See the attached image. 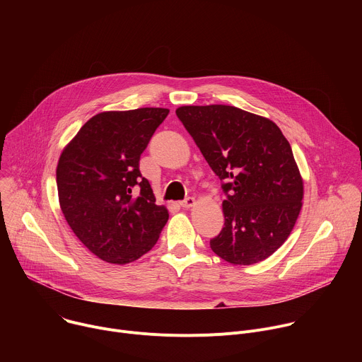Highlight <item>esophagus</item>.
Here are the masks:
<instances>
[{"mask_svg":"<svg viewBox=\"0 0 362 362\" xmlns=\"http://www.w3.org/2000/svg\"><path fill=\"white\" fill-rule=\"evenodd\" d=\"M194 203H196V200H194L193 197H187V199H185L183 202H180L179 204H180V208L189 209V208H192V206H194Z\"/></svg>","mask_w":362,"mask_h":362,"instance_id":"esophagus-1","label":"esophagus"}]
</instances>
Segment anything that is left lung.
Returning <instances> with one entry per match:
<instances>
[{
  "instance_id": "obj_1",
  "label": "left lung",
  "mask_w": 362,
  "mask_h": 362,
  "mask_svg": "<svg viewBox=\"0 0 362 362\" xmlns=\"http://www.w3.org/2000/svg\"><path fill=\"white\" fill-rule=\"evenodd\" d=\"M176 115L226 194L225 226L211 239L212 250L233 265L267 259L302 208L303 182L289 141L269 119L233 106H182Z\"/></svg>"
}]
</instances>
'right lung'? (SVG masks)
<instances>
[{
	"label": "right lung",
	"instance_id": "obj_1",
	"mask_svg": "<svg viewBox=\"0 0 362 362\" xmlns=\"http://www.w3.org/2000/svg\"><path fill=\"white\" fill-rule=\"evenodd\" d=\"M168 115L159 107L98 113L60 156L62 212L81 243L109 264L139 259L169 219L139 170L140 154Z\"/></svg>",
	"mask_w": 362,
	"mask_h": 362
}]
</instances>
